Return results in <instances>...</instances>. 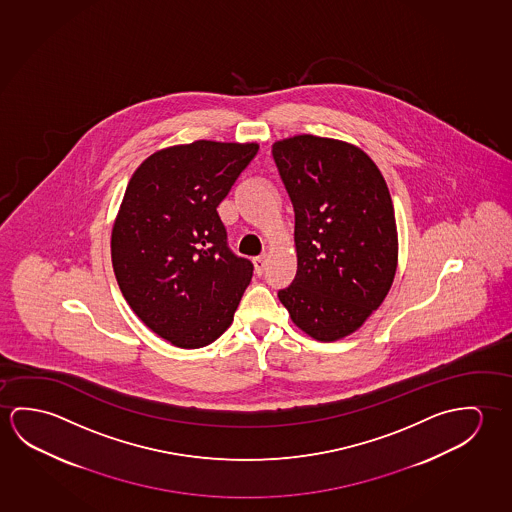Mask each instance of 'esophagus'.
<instances>
[{
	"mask_svg": "<svg viewBox=\"0 0 512 512\" xmlns=\"http://www.w3.org/2000/svg\"><path fill=\"white\" fill-rule=\"evenodd\" d=\"M252 263H254V270H256L258 274H261V272H263V268H265V265H267V254L256 256V258L252 260Z\"/></svg>",
	"mask_w": 512,
	"mask_h": 512,
	"instance_id": "34e87169",
	"label": "esophagus"
}]
</instances>
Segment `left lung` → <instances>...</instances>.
<instances>
[{"instance_id":"obj_1","label":"left lung","mask_w":512,"mask_h":512,"mask_svg":"<svg viewBox=\"0 0 512 512\" xmlns=\"http://www.w3.org/2000/svg\"><path fill=\"white\" fill-rule=\"evenodd\" d=\"M272 155L295 210L297 276L279 301L317 341L356 333L397 274L398 233L390 190L361 147L293 135Z\"/></svg>"}]
</instances>
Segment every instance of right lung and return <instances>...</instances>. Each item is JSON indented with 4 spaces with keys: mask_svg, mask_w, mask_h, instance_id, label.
I'll return each mask as SVG.
<instances>
[{
    "mask_svg": "<svg viewBox=\"0 0 512 512\" xmlns=\"http://www.w3.org/2000/svg\"><path fill=\"white\" fill-rule=\"evenodd\" d=\"M258 142L163 147L133 172L110 238L122 295L179 349H201L233 324L252 263L228 249L217 213Z\"/></svg>",
    "mask_w": 512,
    "mask_h": 512,
    "instance_id": "1",
    "label": "right lung"
}]
</instances>
